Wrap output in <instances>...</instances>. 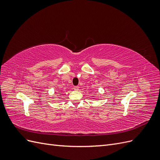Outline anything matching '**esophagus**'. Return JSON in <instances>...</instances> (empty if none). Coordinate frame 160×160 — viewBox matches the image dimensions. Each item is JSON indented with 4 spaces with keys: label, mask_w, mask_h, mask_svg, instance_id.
<instances>
[{
    "label": "esophagus",
    "mask_w": 160,
    "mask_h": 160,
    "mask_svg": "<svg viewBox=\"0 0 160 160\" xmlns=\"http://www.w3.org/2000/svg\"><path fill=\"white\" fill-rule=\"evenodd\" d=\"M73 89H74V90H75V91H78V90H79V87H78V86H75L74 88H73Z\"/></svg>",
    "instance_id": "obj_1"
}]
</instances>
